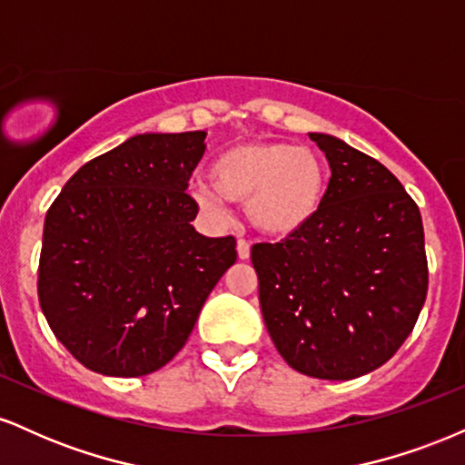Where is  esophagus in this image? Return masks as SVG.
Returning <instances> with one entry per match:
<instances>
[{
    "label": "esophagus",
    "instance_id": "obj_1",
    "mask_svg": "<svg viewBox=\"0 0 465 465\" xmlns=\"http://www.w3.org/2000/svg\"><path fill=\"white\" fill-rule=\"evenodd\" d=\"M236 249H238V258L240 260H249L251 258V244L247 242V240L240 238L238 244H236Z\"/></svg>",
    "mask_w": 465,
    "mask_h": 465
}]
</instances>
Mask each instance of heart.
I'll list each match as a JSON object with an SVG mask.
<instances>
[{
    "mask_svg": "<svg viewBox=\"0 0 465 465\" xmlns=\"http://www.w3.org/2000/svg\"><path fill=\"white\" fill-rule=\"evenodd\" d=\"M192 188L196 205L223 218L229 203L247 201L251 225L264 236L288 238L322 212L328 174L319 154L288 142H244L223 151Z\"/></svg>",
    "mask_w": 465,
    "mask_h": 465,
    "instance_id": "obj_1",
    "label": "heart"
}]
</instances>
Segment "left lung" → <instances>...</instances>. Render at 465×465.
Here are the masks:
<instances>
[{"instance_id":"left-lung-1","label":"left lung","mask_w":465,"mask_h":465,"mask_svg":"<svg viewBox=\"0 0 465 465\" xmlns=\"http://www.w3.org/2000/svg\"><path fill=\"white\" fill-rule=\"evenodd\" d=\"M332 177L322 212L282 242H260L251 262L277 351L300 373L351 381L396 354L429 288L424 227L402 183L370 154L308 133Z\"/></svg>"}]
</instances>
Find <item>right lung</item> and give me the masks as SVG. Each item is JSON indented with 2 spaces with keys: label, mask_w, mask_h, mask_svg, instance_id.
I'll list each match as a JSON object with an SVG mask.
<instances>
[{
  "label": "right lung",
  "mask_w": 465,
  "mask_h": 465,
  "mask_svg": "<svg viewBox=\"0 0 465 465\" xmlns=\"http://www.w3.org/2000/svg\"><path fill=\"white\" fill-rule=\"evenodd\" d=\"M205 135L131 137L84 163L47 210L41 311L87 370L133 378L173 361L236 262V238L192 227L199 205L185 190Z\"/></svg>",
  "instance_id": "1"
}]
</instances>
